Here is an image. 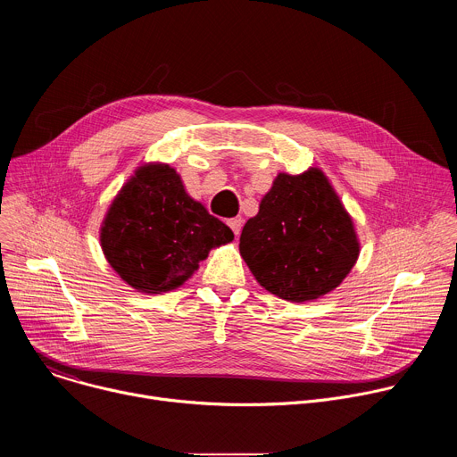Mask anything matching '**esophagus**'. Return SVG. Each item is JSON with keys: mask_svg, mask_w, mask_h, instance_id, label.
<instances>
[{"mask_svg": "<svg viewBox=\"0 0 457 457\" xmlns=\"http://www.w3.org/2000/svg\"><path fill=\"white\" fill-rule=\"evenodd\" d=\"M228 226L231 228V231L235 233V237H238V235H240V229H242V219H240V217L229 219V220H228Z\"/></svg>", "mask_w": 457, "mask_h": 457, "instance_id": "34e87169", "label": "esophagus"}]
</instances>
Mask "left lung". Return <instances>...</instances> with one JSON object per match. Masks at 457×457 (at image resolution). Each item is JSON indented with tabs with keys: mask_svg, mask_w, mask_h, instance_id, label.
<instances>
[{
	"mask_svg": "<svg viewBox=\"0 0 457 457\" xmlns=\"http://www.w3.org/2000/svg\"><path fill=\"white\" fill-rule=\"evenodd\" d=\"M256 282L287 302L316 300L349 275L360 254L353 219L318 168L278 173L240 235Z\"/></svg>",
	"mask_w": 457,
	"mask_h": 457,
	"instance_id": "obj_1",
	"label": "left lung"
}]
</instances>
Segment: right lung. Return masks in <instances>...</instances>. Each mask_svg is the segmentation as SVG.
<instances>
[{
  "label": "right lung",
  "instance_id": "right-lung-1",
  "mask_svg": "<svg viewBox=\"0 0 457 457\" xmlns=\"http://www.w3.org/2000/svg\"><path fill=\"white\" fill-rule=\"evenodd\" d=\"M233 240V231L193 201L168 164H145L112 203L101 247L117 275L141 293L182 286L210 249Z\"/></svg>",
  "mask_w": 457,
  "mask_h": 457
}]
</instances>
